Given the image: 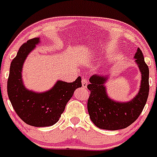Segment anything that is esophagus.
<instances>
[{
  "instance_id": "obj_1",
  "label": "esophagus",
  "mask_w": 157,
  "mask_h": 157,
  "mask_svg": "<svg viewBox=\"0 0 157 157\" xmlns=\"http://www.w3.org/2000/svg\"><path fill=\"white\" fill-rule=\"evenodd\" d=\"M87 85H88V80L86 79V78H82V86L83 88H86Z\"/></svg>"
}]
</instances>
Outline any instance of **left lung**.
I'll use <instances>...</instances> for the list:
<instances>
[{
    "instance_id": "obj_1",
    "label": "left lung",
    "mask_w": 157,
    "mask_h": 157,
    "mask_svg": "<svg viewBox=\"0 0 157 157\" xmlns=\"http://www.w3.org/2000/svg\"><path fill=\"white\" fill-rule=\"evenodd\" d=\"M136 63L141 73V88L138 95L127 103H120L108 97L104 86L106 76L94 75L87 86L90 95L87 101L89 115L93 123L104 130L124 129L132 124L143 110L149 97V67L145 62L143 53L139 48L135 53Z\"/></svg>"
}]
</instances>
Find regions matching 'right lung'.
I'll list each match as a JSON object with an SVG mask.
<instances>
[{"instance_id":"add662e5","label":"right lung","mask_w":157,"mask_h":157,"mask_svg":"<svg viewBox=\"0 0 157 157\" xmlns=\"http://www.w3.org/2000/svg\"><path fill=\"white\" fill-rule=\"evenodd\" d=\"M38 42V37L32 38L19 48L11 63L7 90L14 110L23 122L33 127H49L59 120L74 91L82 86L81 77L73 82L58 81L53 88L42 94L27 90L22 81V67Z\"/></svg>"}]
</instances>
